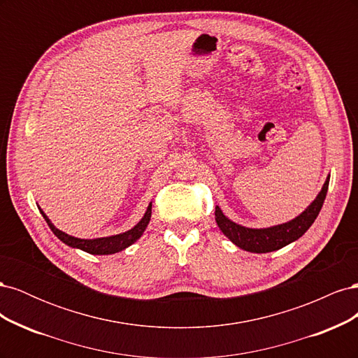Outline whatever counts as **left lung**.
Segmentation results:
<instances>
[{
	"label": "left lung",
	"instance_id": "obj_1",
	"mask_svg": "<svg viewBox=\"0 0 358 358\" xmlns=\"http://www.w3.org/2000/svg\"><path fill=\"white\" fill-rule=\"evenodd\" d=\"M329 180H330V176L327 178L326 183H324L318 197L312 201L309 208L289 222L270 227V229H246V227H242L239 224L230 221L221 212L218 206H216L215 208L216 224H218L221 231L229 237L234 245L245 249V251L257 252V254L276 251V249H280L287 246L288 243L297 241L299 237H301L308 231V229L313 224V221L317 220V216L322 208V203L327 196Z\"/></svg>",
	"mask_w": 358,
	"mask_h": 358
}]
</instances>
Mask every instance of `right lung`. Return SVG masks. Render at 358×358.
<instances>
[{
	"instance_id": "add662e5",
	"label": "right lung",
	"mask_w": 358,
	"mask_h": 358,
	"mask_svg": "<svg viewBox=\"0 0 358 358\" xmlns=\"http://www.w3.org/2000/svg\"><path fill=\"white\" fill-rule=\"evenodd\" d=\"M40 212L43 215V218H45L46 222L49 224L53 234H55L61 242H64L71 248H79V249H82V251L88 252V254L109 255V254H115V252L122 251V249L128 248L129 245H133L138 239V237L143 234V231L146 230V227L150 221L152 204L148 206V210H146L145 216L142 220H140V222L134 227V229L128 230L122 234H116V236H110V237H101V239H91V241L90 239H78V237H73V236L62 233L61 230L55 229V227L50 224V221H49L48 216L45 215V212H43V210H40Z\"/></svg>"
}]
</instances>
